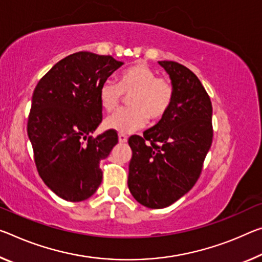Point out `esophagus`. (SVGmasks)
<instances>
[{"instance_id": "34e87169", "label": "esophagus", "mask_w": 262, "mask_h": 262, "mask_svg": "<svg viewBox=\"0 0 262 262\" xmlns=\"http://www.w3.org/2000/svg\"><path fill=\"white\" fill-rule=\"evenodd\" d=\"M127 140H128L127 135H124V134H119V142H120V143H126V142H127Z\"/></svg>"}]
</instances>
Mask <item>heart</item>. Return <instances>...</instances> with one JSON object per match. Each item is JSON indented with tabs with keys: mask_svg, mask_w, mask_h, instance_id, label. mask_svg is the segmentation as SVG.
<instances>
[{
	"mask_svg": "<svg viewBox=\"0 0 262 262\" xmlns=\"http://www.w3.org/2000/svg\"><path fill=\"white\" fill-rule=\"evenodd\" d=\"M123 95H130V108L118 111L105 121L107 129L132 133L142 128L148 118L159 121L168 113L172 103L173 90L170 82L157 78L146 64H136L120 74L118 84L106 80L99 90V101L106 112H113L122 101Z\"/></svg>",
	"mask_w": 262,
	"mask_h": 262,
	"instance_id": "heart-1",
	"label": "heart"
}]
</instances>
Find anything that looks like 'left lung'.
<instances>
[{"label":"left lung","mask_w":262,"mask_h":262,"mask_svg":"<svg viewBox=\"0 0 262 262\" xmlns=\"http://www.w3.org/2000/svg\"><path fill=\"white\" fill-rule=\"evenodd\" d=\"M159 64L169 74L173 99L168 113L143 136H130L128 188L141 205L163 209L192 189L212 143V103L196 74L176 61Z\"/></svg>","instance_id":"obj_1"}]
</instances>
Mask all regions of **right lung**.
Wrapping results in <instances>:
<instances>
[{
  "instance_id": "add662e5",
  "label": "right lung",
  "mask_w": 262,
  "mask_h": 262,
  "mask_svg": "<svg viewBox=\"0 0 262 262\" xmlns=\"http://www.w3.org/2000/svg\"><path fill=\"white\" fill-rule=\"evenodd\" d=\"M122 65L112 56L73 53L58 61L32 94L28 136L36 167L48 188L65 201H85L101 184L99 163L118 143V134H90L102 120L100 86Z\"/></svg>"
}]
</instances>
